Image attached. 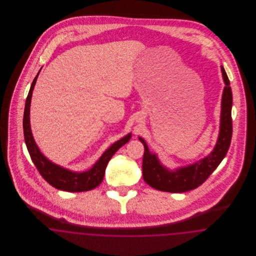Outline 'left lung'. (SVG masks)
I'll return each mask as SVG.
<instances>
[{
    "instance_id": "left-lung-1",
    "label": "left lung",
    "mask_w": 256,
    "mask_h": 256,
    "mask_svg": "<svg viewBox=\"0 0 256 256\" xmlns=\"http://www.w3.org/2000/svg\"><path fill=\"white\" fill-rule=\"evenodd\" d=\"M220 69L226 86L222 98L220 134L216 146L209 156L187 167L168 170L160 163L156 154L148 150L145 140L139 137L145 148L142 165L143 178L152 188L170 193H183L193 190L204 182L224 158L232 142V92L228 74L222 66Z\"/></svg>"
}]
</instances>
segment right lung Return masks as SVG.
I'll return each instance as SVG.
<instances>
[{
	"label": "right lung",
	"mask_w": 256,
	"mask_h": 256,
	"mask_svg": "<svg viewBox=\"0 0 256 256\" xmlns=\"http://www.w3.org/2000/svg\"><path fill=\"white\" fill-rule=\"evenodd\" d=\"M39 73L40 71L34 78L26 100L24 119H23L24 142L28 148V154L30 156V158L34 163L40 174L43 176V178L54 188L58 190L67 191V192H84L88 190H92L96 188L98 185H100V183L102 182L106 168L110 158L121 146H124L126 143L130 141L132 134L126 135L124 137H122V139H120L119 141L115 142L112 146H110L95 163V165L90 170L86 172H76L73 170H67L50 162L49 159L46 158L39 150L32 134L30 124V100L32 96V90L36 84Z\"/></svg>",
	"instance_id": "add662e5"
}]
</instances>
